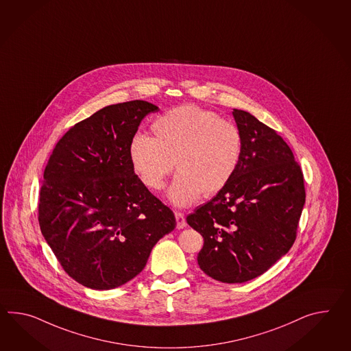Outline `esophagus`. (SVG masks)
<instances>
[{
  "label": "esophagus",
  "instance_id": "1",
  "mask_svg": "<svg viewBox=\"0 0 351 351\" xmlns=\"http://www.w3.org/2000/svg\"><path fill=\"white\" fill-rule=\"evenodd\" d=\"M175 218H176V227L181 230L184 227H186V219H185V214L181 212H175Z\"/></svg>",
  "mask_w": 351,
  "mask_h": 351
}]
</instances>
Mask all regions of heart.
I'll return each mask as SVG.
<instances>
[{"mask_svg": "<svg viewBox=\"0 0 351 351\" xmlns=\"http://www.w3.org/2000/svg\"><path fill=\"white\" fill-rule=\"evenodd\" d=\"M154 137L136 134L129 160L141 182L161 190L176 165L169 199L176 206L194 204L200 195L221 191L239 167L242 154L239 129L213 112L185 105L165 112L151 125Z\"/></svg>", "mask_w": 351, "mask_h": 351, "instance_id": "obj_1", "label": "heart"}]
</instances>
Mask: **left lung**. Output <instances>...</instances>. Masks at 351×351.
Listing matches in <instances>:
<instances>
[{
  "instance_id": "obj_1",
  "label": "left lung",
  "mask_w": 351,
  "mask_h": 351,
  "mask_svg": "<svg viewBox=\"0 0 351 351\" xmlns=\"http://www.w3.org/2000/svg\"><path fill=\"white\" fill-rule=\"evenodd\" d=\"M242 154L231 181L186 221L204 237L200 269L222 282H245L267 271L297 239L306 202L294 154L273 128L233 109Z\"/></svg>"
}]
</instances>
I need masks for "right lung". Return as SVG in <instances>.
Listing matches in <instances>:
<instances>
[{"label":"right lung","mask_w":351,"mask_h":351,"mask_svg":"<svg viewBox=\"0 0 351 351\" xmlns=\"http://www.w3.org/2000/svg\"><path fill=\"white\" fill-rule=\"evenodd\" d=\"M157 110L143 100L109 105L69 129L45 166L40 231L63 270L84 287L108 291L129 282L176 226L129 160L141 121Z\"/></svg>","instance_id":"1"}]
</instances>
